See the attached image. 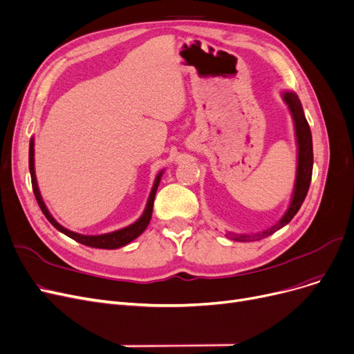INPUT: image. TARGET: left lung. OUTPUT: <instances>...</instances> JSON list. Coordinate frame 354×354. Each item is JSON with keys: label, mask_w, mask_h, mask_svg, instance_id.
Wrapping results in <instances>:
<instances>
[{"label": "left lung", "mask_w": 354, "mask_h": 354, "mask_svg": "<svg viewBox=\"0 0 354 354\" xmlns=\"http://www.w3.org/2000/svg\"><path fill=\"white\" fill-rule=\"evenodd\" d=\"M285 102L289 106V111L292 114L295 122V134H297V143H298V169H297V180H295V189L294 196H292L290 205L288 211L285 212L283 217L276 223L273 227L265 230L262 233L257 234H236V233H227L225 236L234 241H254L262 240L274 232H278L279 228L286 225L294 215L299 211L304 199L308 194L311 176H313V163H314V155H313V136L308 121H306L304 115V110L301 101L295 92H283L282 94Z\"/></svg>", "instance_id": "left-lung-1"}]
</instances>
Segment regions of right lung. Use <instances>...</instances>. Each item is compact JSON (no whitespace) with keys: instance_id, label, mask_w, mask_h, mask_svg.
<instances>
[{"instance_id":"obj_1","label":"right lung","mask_w":354,"mask_h":354,"mask_svg":"<svg viewBox=\"0 0 354 354\" xmlns=\"http://www.w3.org/2000/svg\"><path fill=\"white\" fill-rule=\"evenodd\" d=\"M28 169H30V175H32V187H33V192H35V196L37 199V204L41 209V212L44 214V217L49 220V223L56 228L59 230L60 233L66 234L68 237L73 239L75 241H78L81 244H85V245H89V248H95V249H118V248H122V245L129 244L130 241H133L134 239L139 237L146 227L149 225L150 223V218H151V212H153V203H155V195H156V191H158V187L160 183V176L163 174L159 172V175L156 176L155 179V183H153V188H151V192H150V196L147 199V205H146V209L143 212L142 217L137 220L134 224L126 227V228H121V230H117V232H113V233H109V234H101V236H84V234H78V233H73L71 232V230L65 228L60 225L52 215L50 212L48 211V208H46L43 199H41V195H40V191H39V187H37V180H36V174H35V142L33 139L30 140V149H28Z\"/></svg>"}]
</instances>
